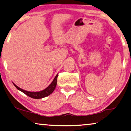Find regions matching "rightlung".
Returning <instances> with one entry per match:
<instances>
[{
  "label": "right lung",
  "mask_w": 131,
  "mask_h": 131,
  "mask_svg": "<svg viewBox=\"0 0 131 131\" xmlns=\"http://www.w3.org/2000/svg\"><path fill=\"white\" fill-rule=\"evenodd\" d=\"M58 77V73L56 75V77H54L53 81L52 82V83H50V84L46 88L43 89V90L39 91V92H30V91L24 90V89H21L19 87L17 86L16 85H15L13 82V85H15V86L16 88L19 91L22 92L23 93H24L25 94L28 95V96L34 99H41V98H43V97L49 96V95L51 94V93L54 91V89H55V88L56 86V85H57Z\"/></svg>",
  "instance_id": "right-lung-1"
}]
</instances>
